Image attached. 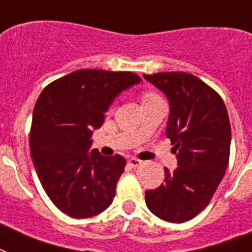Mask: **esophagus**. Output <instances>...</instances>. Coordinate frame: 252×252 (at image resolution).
I'll return each mask as SVG.
<instances>
[{"label": "esophagus", "mask_w": 252, "mask_h": 252, "mask_svg": "<svg viewBox=\"0 0 252 252\" xmlns=\"http://www.w3.org/2000/svg\"><path fill=\"white\" fill-rule=\"evenodd\" d=\"M141 163L142 162L140 161V159H137V158H129V159H128V165L132 166V167H138Z\"/></svg>", "instance_id": "34e87169"}]
</instances>
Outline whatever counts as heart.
I'll return each instance as SVG.
<instances>
[{"mask_svg": "<svg viewBox=\"0 0 252 252\" xmlns=\"http://www.w3.org/2000/svg\"><path fill=\"white\" fill-rule=\"evenodd\" d=\"M157 99L161 98H159V95H157L156 93H153V91H146V93L142 94V103L152 102V100H157Z\"/></svg>", "mask_w": 252, "mask_h": 252, "instance_id": "b5f03b06", "label": "heart"}]
</instances>
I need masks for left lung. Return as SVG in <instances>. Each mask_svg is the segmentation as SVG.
<instances>
[{"label":"left lung","instance_id":"1","mask_svg":"<svg viewBox=\"0 0 252 252\" xmlns=\"http://www.w3.org/2000/svg\"><path fill=\"white\" fill-rule=\"evenodd\" d=\"M170 103L166 137L178 167H165V182L145 192L149 211L168 222L197 216L221 183L230 156L231 129L226 106L211 86L184 72L144 74Z\"/></svg>","mask_w":252,"mask_h":252}]
</instances>
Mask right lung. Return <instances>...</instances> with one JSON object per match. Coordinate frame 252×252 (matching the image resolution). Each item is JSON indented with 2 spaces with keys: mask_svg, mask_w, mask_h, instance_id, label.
I'll return each mask as SVG.
<instances>
[{
  "mask_svg": "<svg viewBox=\"0 0 252 252\" xmlns=\"http://www.w3.org/2000/svg\"><path fill=\"white\" fill-rule=\"evenodd\" d=\"M138 82L132 72L81 69L39 95L30 132L31 158L45 193L65 215L87 219L112 203L126 162L119 154L90 152L91 136L114 99Z\"/></svg>",
  "mask_w": 252,
  "mask_h": 252,
  "instance_id": "obj_1",
  "label": "right lung"
}]
</instances>
